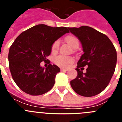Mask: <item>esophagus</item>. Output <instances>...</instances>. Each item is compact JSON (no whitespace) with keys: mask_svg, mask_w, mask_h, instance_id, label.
<instances>
[{"mask_svg":"<svg viewBox=\"0 0 122 122\" xmlns=\"http://www.w3.org/2000/svg\"><path fill=\"white\" fill-rule=\"evenodd\" d=\"M68 70V69H65V68H61L60 69V71H67Z\"/></svg>","mask_w":122,"mask_h":122,"instance_id":"obj_1","label":"esophagus"}]
</instances>
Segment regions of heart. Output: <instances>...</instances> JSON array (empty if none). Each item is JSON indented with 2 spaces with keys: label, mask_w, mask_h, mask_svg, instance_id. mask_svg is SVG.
I'll return each instance as SVG.
<instances>
[{
  "label": "heart",
  "mask_w": 122,
  "mask_h": 122,
  "mask_svg": "<svg viewBox=\"0 0 122 122\" xmlns=\"http://www.w3.org/2000/svg\"><path fill=\"white\" fill-rule=\"evenodd\" d=\"M65 40L66 43L71 46L73 49H76L79 46V41L77 38L73 35H68L65 38ZM59 46V41L58 40L52 43L51 46V52L52 53H55L58 51ZM73 62V59L71 57H66L63 56H57L54 59V62L58 66L62 67H67L69 65Z\"/></svg>",
  "instance_id": "b5f03b06"
}]
</instances>
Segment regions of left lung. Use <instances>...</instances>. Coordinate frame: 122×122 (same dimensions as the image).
Instances as JSON below:
<instances>
[{
    "instance_id": "obj_1",
    "label": "left lung",
    "mask_w": 122,
    "mask_h": 122,
    "mask_svg": "<svg viewBox=\"0 0 122 122\" xmlns=\"http://www.w3.org/2000/svg\"><path fill=\"white\" fill-rule=\"evenodd\" d=\"M82 45L84 54L77 62L76 77L70 81L74 91L90 97L103 92L108 86L115 71L117 52L105 34L89 26L68 27ZM87 66L85 73L82 71Z\"/></svg>"
}]
</instances>
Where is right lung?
I'll use <instances>...</instances> for the list:
<instances>
[{
  "mask_svg": "<svg viewBox=\"0 0 122 122\" xmlns=\"http://www.w3.org/2000/svg\"><path fill=\"white\" fill-rule=\"evenodd\" d=\"M68 29L38 24L22 32L14 41L8 53L9 68L14 81L25 93L40 95L53 87L60 68L51 64L45 68L40 63L48 61L52 43L69 33Z\"/></svg>",
  "mask_w": 122,
  "mask_h": 122,
  "instance_id": "obj_1",
  "label": "right lung"
}]
</instances>
